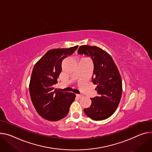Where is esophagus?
Masks as SVG:
<instances>
[{"label":"esophagus","mask_w":152,"mask_h":152,"mask_svg":"<svg viewBox=\"0 0 152 152\" xmlns=\"http://www.w3.org/2000/svg\"><path fill=\"white\" fill-rule=\"evenodd\" d=\"M76 97L77 98H82L83 97V95L82 94H76Z\"/></svg>","instance_id":"esophagus-1"}]
</instances>
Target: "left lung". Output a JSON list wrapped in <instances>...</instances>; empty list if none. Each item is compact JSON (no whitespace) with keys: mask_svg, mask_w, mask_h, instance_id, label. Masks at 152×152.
<instances>
[{"mask_svg":"<svg viewBox=\"0 0 152 152\" xmlns=\"http://www.w3.org/2000/svg\"><path fill=\"white\" fill-rule=\"evenodd\" d=\"M77 53L91 57L94 64L92 82L97 86L95 90L98 94L91 98L90 107L84 111L91 119H106L115 113L121 98L122 84L118 69L110 55L98 47L82 45Z\"/></svg>","mask_w":152,"mask_h":152,"instance_id":"8db88e82","label":"left lung"}]
</instances>
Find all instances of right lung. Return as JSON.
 I'll return each instance as SVG.
<instances>
[{"label": "right lung", "mask_w": 152, "mask_h": 152, "mask_svg": "<svg viewBox=\"0 0 152 152\" xmlns=\"http://www.w3.org/2000/svg\"><path fill=\"white\" fill-rule=\"evenodd\" d=\"M77 47L50 50L34 66L29 85L30 97L38 114L47 120L56 121L65 117L75 101V93L54 90L52 86L58 83L63 59Z\"/></svg>", "instance_id": "obj_1"}]
</instances>
